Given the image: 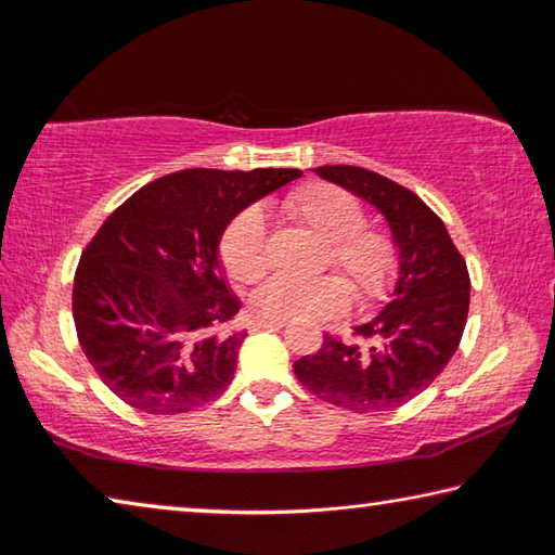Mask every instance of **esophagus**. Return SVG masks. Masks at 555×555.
I'll use <instances>...</instances> for the list:
<instances>
[{
    "instance_id": "esophagus-1",
    "label": "esophagus",
    "mask_w": 555,
    "mask_h": 555,
    "mask_svg": "<svg viewBox=\"0 0 555 555\" xmlns=\"http://www.w3.org/2000/svg\"><path fill=\"white\" fill-rule=\"evenodd\" d=\"M286 325V321H267V318H255V321H251V327H255V331H264V327H284Z\"/></svg>"
}]
</instances>
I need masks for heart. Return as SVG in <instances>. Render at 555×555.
I'll use <instances>...</instances> for the list:
<instances>
[{"instance_id": "obj_1", "label": "heart", "mask_w": 555, "mask_h": 555, "mask_svg": "<svg viewBox=\"0 0 555 555\" xmlns=\"http://www.w3.org/2000/svg\"><path fill=\"white\" fill-rule=\"evenodd\" d=\"M296 222L325 240V264L350 279L362 304L382 298L399 271L397 244L384 230L364 224V210L352 193L331 183H308L284 203ZM222 264L232 279L249 284L269 269L267 222L257 208L240 212L222 234ZM352 291L347 281L325 274L315 279L271 276L249 296L255 315L267 321H321L347 311Z\"/></svg>"}]
</instances>
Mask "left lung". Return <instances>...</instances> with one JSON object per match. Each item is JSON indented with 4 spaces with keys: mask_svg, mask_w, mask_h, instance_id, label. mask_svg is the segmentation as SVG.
I'll return each mask as SVG.
<instances>
[{
    "mask_svg": "<svg viewBox=\"0 0 555 555\" xmlns=\"http://www.w3.org/2000/svg\"><path fill=\"white\" fill-rule=\"evenodd\" d=\"M315 173L384 215L399 271L389 304L354 327L360 343L325 335L321 350L296 360L294 372L333 406L391 411L418 397L457 350L469 308L465 259L443 220L409 188L360 166H318Z\"/></svg>",
    "mask_w": 555,
    "mask_h": 555,
    "instance_id": "obj_1",
    "label": "left lung"
}]
</instances>
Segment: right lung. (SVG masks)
<instances>
[{
  "instance_id": "1",
  "label": "right lung",
  "mask_w": 555,
  "mask_h": 555,
  "mask_svg": "<svg viewBox=\"0 0 555 555\" xmlns=\"http://www.w3.org/2000/svg\"><path fill=\"white\" fill-rule=\"evenodd\" d=\"M298 168H185L158 178L102 222L80 257L73 321L105 387L146 413L173 416L228 389L247 331L220 264L237 215Z\"/></svg>"
}]
</instances>
